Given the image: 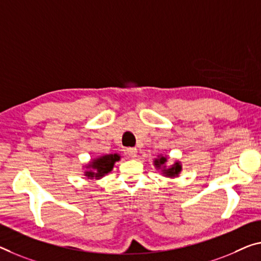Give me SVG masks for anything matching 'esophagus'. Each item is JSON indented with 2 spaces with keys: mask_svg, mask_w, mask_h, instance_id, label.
I'll list each match as a JSON object with an SVG mask.
<instances>
[{
  "mask_svg": "<svg viewBox=\"0 0 261 261\" xmlns=\"http://www.w3.org/2000/svg\"><path fill=\"white\" fill-rule=\"evenodd\" d=\"M127 155L129 156V158L135 159L136 156H138V149H136V148H128Z\"/></svg>",
  "mask_w": 261,
  "mask_h": 261,
  "instance_id": "34e87169",
  "label": "esophagus"
}]
</instances>
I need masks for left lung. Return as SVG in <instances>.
<instances>
[{
  "label": "left lung",
  "mask_w": 261,
  "mask_h": 261,
  "mask_svg": "<svg viewBox=\"0 0 261 261\" xmlns=\"http://www.w3.org/2000/svg\"><path fill=\"white\" fill-rule=\"evenodd\" d=\"M154 167L156 168V170H159L161 172V175L164 176V177L168 178H175L178 177L179 174L182 171V164L179 161H175L170 166H167L168 163V156L167 155H162L160 154L158 155V158L154 160Z\"/></svg>",
  "instance_id": "obj_1"
}]
</instances>
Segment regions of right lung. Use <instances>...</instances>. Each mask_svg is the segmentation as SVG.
I'll use <instances>...</instances> for the list:
<instances>
[{
    "instance_id": "right-lung-1",
    "label": "right lung",
    "mask_w": 261,
    "mask_h": 261,
    "mask_svg": "<svg viewBox=\"0 0 261 261\" xmlns=\"http://www.w3.org/2000/svg\"><path fill=\"white\" fill-rule=\"evenodd\" d=\"M120 160H121V156L118 153L106 154L99 156V158L92 159L89 163L84 166L86 169L84 171V175L86 176L87 179L102 178L103 176L110 174L113 170L114 164L119 162Z\"/></svg>"
}]
</instances>
